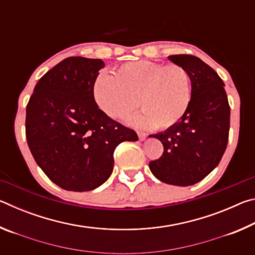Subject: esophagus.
<instances>
[{"label":"esophagus","instance_id":"esophagus-1","mask_svg":"<svg viewBox=\"0 0 255 255\" xmlns=\"http://www.w3.org/2000/svg\"><path fill=\"white\" fill-rule=\"evenodd\" d=\"M137 133H138V138H139V140H141V141H143V140H145V139H146V137H147V135H146V133H145V132L138 131Z\"/></svg>","mask_w":255,"mask_h":255}]
</instances>
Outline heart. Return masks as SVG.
Here are the masks:
<instances>
[{
    "label": "heart",
    "mask_w": 255,
    "mask_h": 255,
    "mask_svg": "<svg viewBox=\"0 0 255 255\" xmlns=\"http://www.w3.org/2000/svg\"><path fill=\"white\" fill-rule=\"evenodd\" d=\"M93 91L98 106L111 118L126 117L139 103L143 112L132 119L133 124L166 129L174 126L188 110L191 79L178 64L138 60L124 64L115 75L101 73Z\"/></svg>",
    "instance_id": "obj_1"
}]
</instances>
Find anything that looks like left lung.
Returning <instances> with one entry per match:
<instances>
[{"label": "left lung", "instance_id": "8db88e82", "mask_svg": "<svg viewBox=\"0 0 255 255\" xmlns=\"http://www.w3.org/2000/svg\"><path fill=\"white\" fill-rule=\"evenodd\" d=\"M169 59L189 72L191 101L174 126L153 136L162 141L164 152L149 162V169L164 183L187 187L206 178L221 162L227 147L231 108L225 84L209 65L192 55H172Z\"/></svg>", "mask_w": 255, "mask_h": 255}]
</instances>
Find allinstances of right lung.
I'll return each instance as SVG.
<instances>
[{
  "instance_id": "right-lung-1",
  "label": "right lung",
  "mask_w": 255,
  "mask_h": 255,
  "mask_svg": "<svg viewBox=\"0 0 255 255\" xmlns=\"http://www.w3.org/2000/svg\"><path fill=\"white\" fill-rule=\"evenodd\" d=\"M101 59L68 57L38 81L27 105L25 137L34 161L62 189L90 191L109 179L114 152L138 140L99 109L94 83Z\"/></svg>"
}]
</instances>
